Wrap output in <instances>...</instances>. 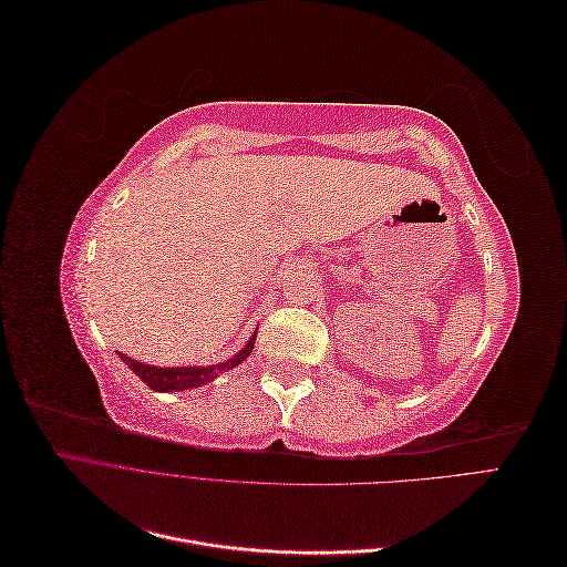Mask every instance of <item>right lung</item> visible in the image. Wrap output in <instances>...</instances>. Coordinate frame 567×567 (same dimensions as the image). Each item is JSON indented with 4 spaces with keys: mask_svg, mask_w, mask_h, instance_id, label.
Listing matches in <instances>:
<instances>
[{
    "mask_svg": "<svg viewBox=\"0 0 567 567\" xmlns=\"http://www.w3.org/2000/svg\"><path fill=\"white\" fill-rule=\"evenodd\" d=\"M255 336L246 342L244 350H238L231 359H225V362H217L213 367H151V364H142L136 359H130L127 354H120V359L140 375V379L156 392H177V390H192V388H200L205 383L215 381L221 371H229L234 367H238L248 359V354L252 352L255 346Z\"/></svg>",
    "mask_w": 567,
    "mask_h": 567,
    "instance_id": "obj_1",
    "label": "right lung"
}]
</instances>
